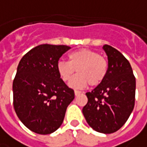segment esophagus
Instances as JSON below:
<instances>
[{
    "instance_id": "obj_1",
    "label": "esophagus",
    "mask_w": 147,
    "mask_h": 147,
    "mask_svg": "<svg viewBox=\"0 0 147 147\" xmlns=\"http://www.w3.org/2000/svg\"><path fill=\"white\" fill-rule=\"evenodd\" d=\"M81 91H80V90H75V95L76 96H77V95H79L80 94H81Z\"/></svg>"
}]
</instances>
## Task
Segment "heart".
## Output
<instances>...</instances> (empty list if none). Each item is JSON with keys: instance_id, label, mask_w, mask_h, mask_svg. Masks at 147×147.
Instances as JSON below:
<instances>
[{"instance_id": "b5f03b06", "label": "heart", "mask_w": 147, "mask_h": 147, "mask_svg": "<svg viewBox=\"0 0 147 147\" xmlns=\"http://www.w3.org/2000/svg\"><path fill=\"white\" fill-rule=\"evenodd\" d=\"M57 70L61 79L67 82L76 71L77 75L70 81L69 86L74 89L98 86L105 78L108 71V61L103 56L89 49H80L70 53L68 61L57 63Z\"/></svg>"}]
</instances>
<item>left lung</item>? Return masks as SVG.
Returning <instances> with one entry per match:
<instances>
[{"label":"left lung","mask_w":147,"mask_h":147,"mask_svg":"<svg viewBox=\"0 0 147 147\" xmlns=\"http://www.w3.org/2000/svg\"><path fill=\"white\" fill-rule=\"evenodd\" d=\"M103 49L108 56V71L104 80L86 94L88 102L82 112L94 131L109 134L120 129L135 105L136 79L129 61L109 45Z\"/></svg>","instance_id":"left-lung-1"}]
</instances>
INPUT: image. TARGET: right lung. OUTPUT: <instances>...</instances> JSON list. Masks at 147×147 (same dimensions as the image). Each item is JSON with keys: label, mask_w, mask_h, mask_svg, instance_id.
<instances>
[{"label": "right lung", "mask_w": 147, "mask_h": 147, "mask_svg": "<svg viewBox=\"0 0 147 147\" xmlns=\"http://www.w3.org/2000/svg\"><path fill=\"white\" fill-rule=\"evenodd\" d=\"M70 48L41 44L29 51L18 65L13 81L14 109L23 124L35 133L46 135L58 129L75 98L74 90L57 70V61Z\"/></svg>", "instance_id": "right-lung-1"}]
</instances>
